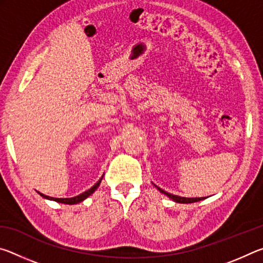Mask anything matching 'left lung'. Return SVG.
Masks as SVG:
<instances>
[{
    "instance_id": "1",
    "label": "left lung",
    "mask_w": 263,
    "mask_h": 263,
    "mask_svg": "<svg viewBox=\"0 0 263 263\" xmlns=\"http://www.w3.org/2000/svg\"><path fill=\"white\" fill-rule=\"evenodd\" d=\"M157 188L160 190V193L167 195L169 198H172L173 201L176 202V203H195V202H198V201H202V199H204L203 197H198V198H185V197H180V196H176V195H173V194L167 193V191L162 190L161 188H159V186H157Z\"/></svg>"
}]
</instances>
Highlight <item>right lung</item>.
I'll use <instances>...</instances> for the list:
<instances>
[{
    "instance_id": "obj_1",
    "label": "right lung",
    "mask_w": 263,
    "mask_h": 263,
    "mask_svg": "<svg viewBox=\"0 0 263 263\" xmlns=\"http://www.w3.org/2000/svg\"><path fill=\"white\" fill-rule=\"evenodd\" d=\"M102 177H103V176H102ZM102 177L100 179V181L97 182V183H95L94 185L91 186L90 189H88L87 191H84V193L80 194L79 196H75V197H72V198H54V197H50V196H46V195L41 194V193H39V194H41V196H43L44 198L52 199V201H55V202H59V203H64V204H77V203L82 202L83 199H86L89 195H91L97 188H99V185H100L101 181H102Z\"/></svg>"
}]
</instances>
